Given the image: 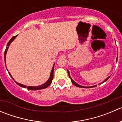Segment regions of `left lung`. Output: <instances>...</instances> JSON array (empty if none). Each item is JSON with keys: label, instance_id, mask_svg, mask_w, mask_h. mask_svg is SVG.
Returning <instances> with one entry per match:
<instances>
[{"label": "left lung", "instance_id": "1", "mask_svg": "<svg viewBox=\"0 0 122 122\" xmlns=\"http://www.w3.org/2000/svg\"><path fill=\"white\" fill-rule=\"evenodd\" d=\"M117 58L116 59V62H117ZM67 71H68V74L69 77H70V79H71V82H72V84H73L74 85V86H77V87H81V88H92V87H96V86H97V85H95V86H90V87H84V86H80V85H79V84H77V83H76V82H75L73 80H72V78H71V76H70V72H69V71H68V70H67ZM109 78H110V77H107V78L105 80H104V81H103V82H102V83H104V82H105V81H106L107 80L109 79Z\"/></svg>", "mask_w": 122, "mask_h": 122}]
</instances>
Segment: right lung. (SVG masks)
<instances>
[{"label": "right lung", "instance_id": "obj_1", "mask_svg": "<svg viewBox=\"0 0 122 122\" xmlns=\"http://www.w3.org/2000/svg\"><path fill=\"white\" fill-rule=\"evenodd\" d=\"M16 36H17V35H16V36H13V37L11 38L10 40L9 41V42L8 43V44H7L6 48L5 51V55H4V56H5V64H6V60H5V59H6V53H7V51H8L9 46L10 44H11V42H12L15 39ZM54 66H53V67H52V70H51V74H50V78H49V79L47 81H46V83H44V84L41 85V86H36V87H32V86H25V85H23V84H19V83H17V82H16L15 81V80L13 79V78L12 77V76H11V75H10V74L9 72H9V74L10 76V77L12 78V79H13V80H14L15 81V83H16L17 84L19 85V86H20V87H23V88H27L28 90H38L44 89V88H46V87H48V86H50V85L51 84V83H52V80H53V77H54Z\"/></svg>", "mask_w": 122, "mask_h": 122}]
</instances>
